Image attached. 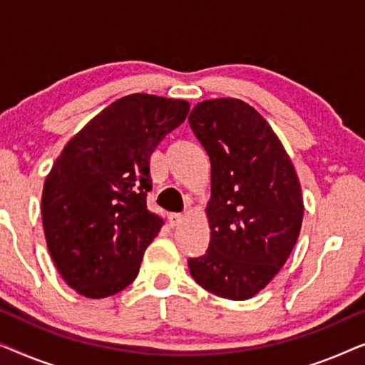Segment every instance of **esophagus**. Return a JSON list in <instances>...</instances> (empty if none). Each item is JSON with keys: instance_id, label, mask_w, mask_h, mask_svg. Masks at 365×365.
<instances>
[{"instance_id": "esophagus-1", "label": "esophagus", "mask_w": 365, "mask_h": 365, "mask_svg": "<svg viewBox=\"0 0 365 365\" xmlns=\"http://www.w3.org/2000/svg\"><path fill=\"white\" fill-rule=\"evenodd\" d=\"M182 214H171V216H169V222H171V226H179V224L182 222Z\"/></svg>"}]
</instances>
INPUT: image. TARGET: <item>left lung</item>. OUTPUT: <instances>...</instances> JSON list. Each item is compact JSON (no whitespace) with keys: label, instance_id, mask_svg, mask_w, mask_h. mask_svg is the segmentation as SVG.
I'll use <instances>...</instances> for the list:
<instances>
[{"label":"left lung","instance_id":"8db88e82","mask_svg":"<svg viewBox=\"0 0 365 365\" xmlns=\"http://www.w3.org/2000/svg\"><path fill=\"white\" fill-rule=\"evenodd\" d=\"M189 126L211 159V242L187 261L194 281L231 301L262 291L301 232L304 201L289 154L269 123L236 98L206 99Z\"/></svg>","mask_w":365,"mask_h":365}]
</instances>
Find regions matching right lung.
<instances>
[{
  "label": "right lung",
  "instance_id": "1",
  "mask_svg": "<svg viewBox=\"0 0 365 365\" xmlns=\"http://www.w3.org/2000/svg\"><path fill=\"white\" fill-rule=\"evenodd\" d=\"M189 113L184 99L134 93L104 108L59 154L46 176L41 216L64 282L89 299L121 292L164 221L148 211L149 159Z\"/></svg>",
  "mask_w": 365,
  "mask_h": 365
}]
</instances>
